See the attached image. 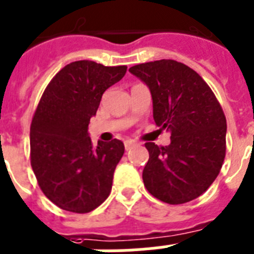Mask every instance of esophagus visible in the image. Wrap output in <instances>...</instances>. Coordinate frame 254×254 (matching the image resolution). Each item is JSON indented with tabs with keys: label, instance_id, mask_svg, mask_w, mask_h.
I'll list each match as a JSON object with an SVG mask.
<instances>
[{
	"label": "esophagus",
	"instance_id": "esophagus-1",
	"mask_svg": "<svg viewBox=\"0 0 254 254\" xmlns=\"http://www.w3.org/2000/svg\"><path fill=\"white\" fill-rule=\"evenodd\" d=\"M136 145H137V144H136V142L133 141V140H126V141H125L126 150L132 149V148H133V146H136Z\"/></svg>",
	"mask_w": 254,
	"mask_h": 254
}]
</instances>
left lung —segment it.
<instances>
[{"label":"left lung","instance_id":"obj_1","mask_svg":"<svg viewBox=\"0 0 254 254\" xmlns=\"http://www.w3.org/2000/svg\"><path fill=\"white\" fill-rule=\"evenodd\" d=\"M129 72L149 87L154 122L171 135L167 146L145 142L144 186L171 205L197 198L226 156V117L215 94L196 71L174 60L136 64Z\"/></svg>","mask_w":254,"mask_h":254}]
</instances>
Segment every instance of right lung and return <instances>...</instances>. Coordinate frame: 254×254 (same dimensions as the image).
Instances as JSON below:
<instances>
[{
	"mask_svg": "<svg viewBox=\"0 0 254 254\" xmlns=\"http://www.w3.org/2000/svg\"><path fill=\"white\" fill-rule=\"evenodd\" d=\"M127 66L76 61L50 80L31 123V166L54 205L72 213L94 210L110 194L125 153L121 140L93 146L88 125L104 92L125 76Z\"/></svg>",
	"mask_w": 254,
	"mask_h": 254,
	"instance_id": "obj_1",
	"label": "right lung"
}]
</instances>
